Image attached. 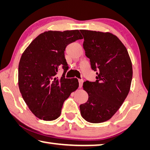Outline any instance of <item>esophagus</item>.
I'll use <instances>...</instances> for the list:
<instances>
[{
  "mask_svg": "<svg viewBox=\"0 0 150 150\" xmlns=\"http://www.w3.org/2000/svg\"><path fill=\"white\" fill-rule=\"evenodd\" d=\"M83 79H79V87H82L83 86Z\"/></svg>",
  "mask_w": 150,
  "mask_h": 150,
  "instance_id": "34e87169",
  "label": "esophagus"
}]
</instances>
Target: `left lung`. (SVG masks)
Returning <instances> with one entry per match:
<instances>
[{
	"mask_svg": "<svg viewBox=\"0 0 150 150\" xmlns=\"http://www.w3.org/2000/svg\"><path fill=\"white\" fill-rule=\"evenodd\" d=\"M80 31L84 38L85 55L97 75L96 81L83 83L89 98L80 105L81 114L89 122H104L117 112L129 93L132 64L127 49L115 35L87 30Z\"/></svg>",
	"mask_w": 150,
	"mask_h": 150,
	"instance_id": "1",
	"label": "left lung"
}]
</instances>
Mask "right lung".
I'll list each match as a JSON object with an SVG mask.
<instances>
[{"instance_id":"obj_1","label":"right lung","mask_w":150,"mask_h":150,"mask_svg":"<svg viewBox=\"0 0 150 150\" xmlns=\"http://www.w3.org/2000/svg\"><path fill=\"white\" fill-rule=\"evenodd\" d=\"M83 37L79 30L44 32L24 51L18 64V87L28 108L45 121L57 119L64 101L79 87L77 78L65 77V57L68 45ZM64 69L60 79L58 71Z\"/></svg>"}]
</instances>
